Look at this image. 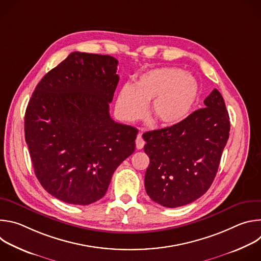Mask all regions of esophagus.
<instances>
[{"instance_id": "34e87169", "label": "esophagus", "mask_w": 261, "mask_h": 261, "mask_svg": "<svg viewBox=\"0 0 261 261\" xmlns=\"http://www.w3.org/2000/svg\"><path fill=\"white\" fill-rule=\"evenodd\" d=\"M135 143H136V147L138 148V150H141V148L144 146V143L145 141L143 140L141 134H138L137 137H136V140H135Z\"/></svg>"}]
</instances>
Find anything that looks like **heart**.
Segmentation results:
<instances>
[{"label":"heart","mask_w":261,"mask_h":261,"mask_svg":"<svg viewBox=\"0 0 261 261\" xmlns=\"http://www.w3.org/2000/svg\"><path fill=\"white\" fill-rule=\"evenodd\" d=\"M199 94L192 74L174 67L148 70L138 76L135 86L126 84L119 92L117 108L128 121L144 117L147 103L153 101L152 113L162 125H174L187 118Z\"/></svg>","instance_id":"obj_1"}]
</instances>
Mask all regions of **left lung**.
Instances as JSON below:
<instances>
[{"label":"left lung","instance_id":"left-lung-1","mask_svg":"<svg viewBox=\"0 0 261 261\" xmlns=\"http://www.w3.org/2000/svg\"><path fill=\"white\" fill-rule=\"evenodd\" d=\"M204 108L181 122L143 133L150 157L144 186L150 198L165 207L188 204L203 195L216 176L229 137V116L215 89Z\"/></svg>","mask_w":261,"mask_h":261}]
</instances>
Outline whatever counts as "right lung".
I'll return each mask as SVG.
<instances>
[{
    "mask_svg": "<svg viewBox=\"0 0 261 261\" xmlns=\"http://www.w3.org/2000/svg\"><path fill=\"white\" fill-rule=\"evenodd\" d=\"M118 60L72 53L37 85L24 115L35 174L56 198L88 205L102 198L135 150L137 129L109 115Z\"/></svg>",
    "mask_w": 261,
    "mask_h": 261,
    "instance_id": "obj_1",
    "label": "right lung"
}]
</instances>
